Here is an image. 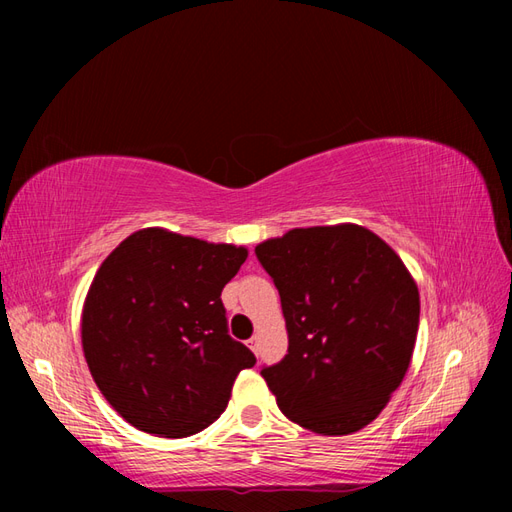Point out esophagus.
<instances>
[{"label": "esophagus", "mask_w": 512, "mask_h": 512, "mask_svg": "<svg viewBox=\"0 0 512 512\" xmlns=\"http://www.w3.org/2000/svg\"><path fill=\"white\" fill-rule=\"evenodd\" d=\"M246 343H248V347H250V350H253L255 354L259 352V343H257V336H253V339H248Z\"/></svg>", "instance_id": "1"}]
</instances>
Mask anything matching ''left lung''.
Masks as SVG:
<instances>
[{"label":"left lung","instance_id":"8db88e82","mask_svg":"<svg viewBox=\"0 0 512 512\" xmlns=\"http://www.w3.org/2000/svg\"><path fill=\"white\" fill-rule=\"evenodd\" d=\"M281 297L288 354L262 376L286 418L347 436L385 409L418 336L420 295L396 250L358 224L292 228L255 248Z\"/></svg>","mask_w":512,"mask_h":512}]
</instances>
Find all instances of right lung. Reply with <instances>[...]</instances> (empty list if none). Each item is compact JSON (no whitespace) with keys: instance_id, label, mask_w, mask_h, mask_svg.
<instances>
[{"instance_id":"add662e5","label":"right lung","mask_w":512,"mask_h":512,"mask_svg":"<svg viewBox=\"0 0 512 512\" xmlns=\"http://www.w3.org/2000/svg\"><path fill=\"white\" fill-rule=\"evenodd\" d=\"M248 250L167 228L123 239L96 270L81 314L94 383L132 424L187 438L217 418L255 354L228 336L222 288Z\"/></svg>"}]
</instances>
